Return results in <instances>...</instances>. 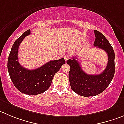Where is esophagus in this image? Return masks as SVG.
<instances>
[{
	"label": "esophagus",
	"mask_w": 124,
	"mask_h": 124,
	"mask_svg": "<svg viewBox=\"0 0 124 124\" xmlns=\"http://www.w3.org/2000/svg\"><path fill=\"white\" fill-rule=\"evenodd\" d=\"M64 59H65V61H67L69 59V55H65L64 56Z\"/></svg>",
	"instance_id": "34e87169"
}]
</instances>
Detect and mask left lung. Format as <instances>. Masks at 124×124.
<instances>
[{
  "label": "left lung",
  "instance_id": "left-lung-1",
  "mask_svg": "<svg viewBox=\"0 0 124 124\" xmlns=\"http://www.w3.org/2000/svg\"><path fill=\"white\" fill-rule=\"evenodd\" d=\"M94 33L93 46L104 50L108 54V61L105 70L99 75H88L82 70L76 57L67 61L70 67L69 78L71 89L83 97L95 96L103 92L111 82L115 72V54L113 47L101 32L94 30Z\"/></svg>",
  "mask_w": 124,
  "mask_h": 124
}]
</instances>
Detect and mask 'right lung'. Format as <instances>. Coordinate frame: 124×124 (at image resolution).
<instances>
[{
	"label": "right lung",
	"instance_id": "add662e5",
	"mask_svg": "<svg viewBox=\"0 0 124 124\" xmlns=\"http://www.w3.org/2000/svg\"><path fill=\"white\" fill-rule=\"evenodd\" d=\"M31 34L27 30L15 41L8 59L9 75L16 88L21 92L30 95L43 93L49 89L53 78L62 65L65 63L64 59L49 61L35 70H28L18 62V48L25 37Z\"/></svg>",
	"mask_w": 124,
	"mask_h": 124
}]
</instances>
